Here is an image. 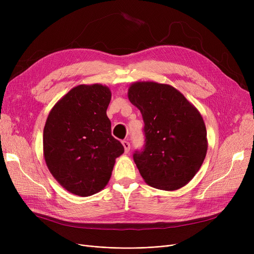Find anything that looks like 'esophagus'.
<instances>
[{"label": "esophagus", "mask_w": 254, "mask_h": 254, "mask_svg": "<svg viewBox=\"0 0 254 254\" xmlns=\"http://www.w3.org/2000/svg\"><path fill=\"white\" fill-rule=\"evenodd\" d=\"M123 145H124V147H125V151H126V153H127V152L129 151V148H130V145H129V143H128L127 141H123Z\"/></svg>", "instance_id": "1"}]
</instances>
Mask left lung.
I'll return each instance as SVG.
<instances>
[{
	"mask_svg": "<svg viewBox=\"0 0 254 254\" xmlns=\"http://www.w3.org/2000/svg\"><path fill=\"white\" fill-rule=\"evenodd\" d=\"M127 97L145 124V147L134 153L142 178L157 190L183 188L198 172L208 149L201 113L169 84L137 81L129 85Z\"/></svg>",
	"mask_w": 254,
	"mask_h": 254,
	"instance_id": "left-lung-1",
	"label": "left lung"
}]
</instances>
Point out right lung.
Here are the masks:
<instances>
[{
  "label": "right lung",
  "mask_w": 254,
  "mask_h": 254,
  "mask_svg": "<svg viewBox=\"0 0 254 254\" xmlns=\"http://www.w3.org/2000/svg\"><path fill=\"white\" fill-rule=\"evenodd\" d=\"M111 90L99 83L73 87L52 107L43 130V155L51 175L69 192L95 194L108 184L125 152L111 135L107 108Z\"/></svg>",
  "instance_id": "obj_1"
}]
</instances>
